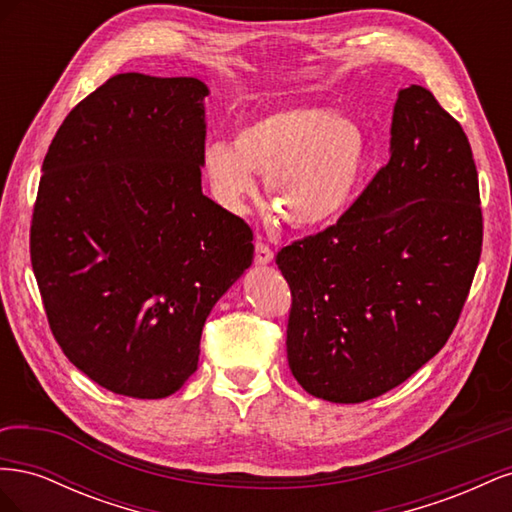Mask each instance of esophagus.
Returning a JSON list of instances; mask_svg holds the SVG:
<instances>
[{
    "label": "esophagus",
    "mask_w": 512,
    "mask_h": 512,
    "mask_svg": "<svg viewBox=\"0 0 512 512\" xmlns=\"http://www.w3.org/2000/svg\"><path fill=\"white\" fill-rule=\"evenodd\" d=\"M256 265H269L273 260V250L265 243V241H256Z\"/></svg>",
    "instance_id": "obj_1"
}]
</instances>
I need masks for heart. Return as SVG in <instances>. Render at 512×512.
Masks as SVG:
<instances>
[{
    "label": "heart",
    "instance_id": "1",
    "mask_svg": "<svg viewBox=\"0 0 512 512\" xmlns=\"http://www.w3.org/2000/svg\"><path fill=\"white\" fill-rule=\"evenodd\" d=\"M365 162V136L344 115L292 108L260 115L226 141L203 149V173L213 196L243 211L265 173L269 207L292 228H320L335 220L354 192Z\"/></svg>",
    "mask_w": 512,
    "mask_h": 512
}]
</instances>
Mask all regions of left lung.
Returning <instances> with one entry per match:
<instances>
[{"instance_id":"8db88e82","label":"left lung","mask_w":512,"mask_h":512,"mask_svg":"<svg viewBox=\"0 0 512 512\" xmlns=\"http://www.w3.org/2000/svg\"><path fill=\"white\" fill-rule=\"evenodd\" d=\"M480 245L466 132L429 89H401L389 164L337 224L277 252L292 294V376L335 404H361L408 380L451 337Z\"/></svg>"}]
</instances>
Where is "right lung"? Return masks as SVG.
Wrapping results in <instances>:
<instances>
[{"instance_id": "1", "label": "right lung", "mask_w": 512, "mask_h": 512, "mask_svg": "<svg viewBox=\"0 0 512 512\" xmlns=\"http://www.w3.org/2000/svg\"><path fill=\"white\" fill-rule=\"evenodd\" d=\"M205 96L126 72L76 104L42 162L29 254L59 348L117 395L162 399L198 367L252 228L200 188Z\"/></svg>"}]
</instances>
